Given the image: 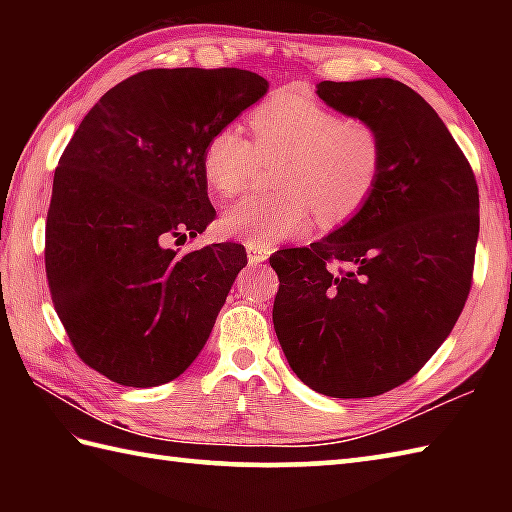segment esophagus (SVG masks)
I'll return each instance as SVG.
<instances>
[{
    "label": "esophagus",
    "instance_id": "1",
    "mask_svg": "<svg viewBox=\"0 0 512 512\" xmlns=\"http://www.w3.org/2000/svg\"><path fill=\"white\" fill-rule=\"evenodd\" d=\"M246 253H248V262L250 264H264L266 259L270 257V248L268 246H259V244H248L246 246Z\"/></svg>",
    "mask_w": 512,
    "mask_h": 512
}]
</instances>
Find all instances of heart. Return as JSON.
Masks as SVG:
<instances>
[{
    "label": "heart",
    "instance_id": "1",
    "mask_svg": "<svg viewBox=\"0 0 512 512\" xmlns=\"http://www.w3.org/2000/svg\"><path fill=\"white\" fill-rule=\"evenodd\" d=\"M255 145L237 125L206 138L202 173L209 187L233 198L259 169V158L279 160L277 193L246 198L224 211L220 226L246 244H275L308 231L317 213L339 226L372 202L385 171V143L374 125L343 118L297 92H279L250 114Z\"/></svg>",
    "mask_w": 512,
    "mask_h": 512
}]
</instances>
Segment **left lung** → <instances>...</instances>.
<instances>
[{"mask_svg": "<svg viewBox=\"0 0 512 512\" xmlns=\"http://www.w3.org/2000/svg\"><path fill=\"white\" fill-rule=\"evenodd\" d=\"M319 99L374 125L385 171L372 202L308 248L277 250L273 306L288 365L323 396L405 383L451 334L471 290L480 195L436 110L394 79L321 81ZM332 261L350 271L334 274Z\"/></svg>", "mask_w": 512, "mask_h": 512, "instance_id": "1", "label": "left lung"}]
</instances>
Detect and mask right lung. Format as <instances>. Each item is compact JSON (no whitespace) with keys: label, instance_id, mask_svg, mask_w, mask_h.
<instances>
[{"label":"right lung","instance_id":"1","mask_svg":"<svg viewBox=\"0 0 512 512\" xmlns=\"http://www.w3.org/2000/svg\"><path fill=\"white\" fill-rule=\"evenodd\" d=\"M268 92L239 68L145 70L105 92L54 171L46 273L76 354L125 387L178 378L209 339L242 244L178 255L215 220L202 149Z\"/></svg>","mask_w":512,"mask_h":512}]
</instances>
